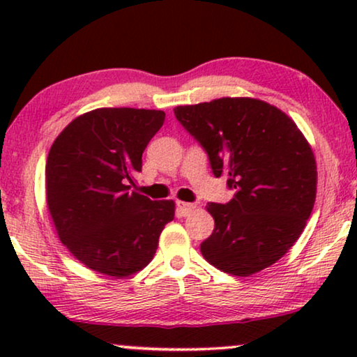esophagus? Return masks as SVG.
<instances>
[{
    "mask_svg": "<svg viewBox=\"0 0 357 357\" xmlns=\"http://www.w3.org/2000/svg\"><path fill=\"white\" fill-rule=\"evenodd\" d=\"M195 209H197V206H195L193 203H185V202H177V214L178 216H190Z\"/></svg>",
    "mask_w": 357,
    "mask_h": 357,
    "instance_id": "34e87169",
    "label": "esophagus"
}]
</instances>
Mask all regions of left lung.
<instances>
[{
  "mask_svg": "<svg viewBox=\"0 0 357 357\" xmlns=\"http://www.w3.org/2000/svg\"><path fill=\"white\" fill-rule=\"evenodd\" d=\"M180 125L206 151L213 174L236 195L208 203L214 231L203 257L224 273L250 276L276 263L304 231L315 203L310 144L284 112L250 97L175 107Z\"/></svg>",
  "mask_w": 357,
  "mask_h": 357,
  "instance_id": "8db88e82",
  "label": "left lung"
}]
</instances>
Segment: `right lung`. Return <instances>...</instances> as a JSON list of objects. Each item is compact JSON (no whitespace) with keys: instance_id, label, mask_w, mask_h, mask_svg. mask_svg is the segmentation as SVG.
Returning a JSON list of instances; mask_svg holds the SVG:
<instances>
[{"instance_id":"right-lung-1","label":"right lung","mask_w":357,"mask_h":357,"mask_svg":"<svg viewBox=\"0 0 357 357\" xmlns=\"http://www.w3.org/2000/svg\"><path fill=\"white\" fill-rule=\"evenodd\" d=\"M164 120L162 110L96 109L53 141L45 165L48 211L63 245L91 270L115 278L143 270L174 219L172 199L151 202L131 190Z\"/></svg>"}]
</instances>
